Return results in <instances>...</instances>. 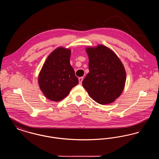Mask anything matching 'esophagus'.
Returning a JSON list of instances; mask_svg holds the SVG:
<instances>
[{"label":"esophagus","mask_w":159,"mask_h":159,"mask_svg":"<svg viewBox=\"0 0 159 159\" xmlns=\"http://www.w3.org/2000/svg\"><path fill=\"white\" fill-rule=\"evenodd\" d=\"M83 80V77H80L79 78V83L81 84L82 83V81Z\"/></svg>","instance_id":"34e87169"}]
</instances>
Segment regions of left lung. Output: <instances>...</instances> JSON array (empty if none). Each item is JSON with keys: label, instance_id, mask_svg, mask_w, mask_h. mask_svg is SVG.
<instances>
[{"label": "left lung", "instance_id": "1", "mask_svg": "<svg viewBox=\"0 0 159 159\" xmlns=\"http://www.w3.org/2000/svg\"><path fill=\"white\" fill-rule=\"evenodd\" d=\"M89 72L83 79L84 88L100 104L112 103L121 95L126 82V71L121 61L106 46L88 47Z\"/></svg>", "mask_w": 159, "mask_h": 159}]
</instances>
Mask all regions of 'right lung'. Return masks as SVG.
<instances>
[{
    "label": "right lung",
    "mask_w": 159,
    "mask_h": 159,
    "mask_svg": "<svg viewBox=\"0 0 159 159\" xmlns=\"http://www.w3.org/2000/svg\"><path fill=\"white\" fill-rule=\"evenodd\" d=\"M70 55L69 49L57 48L48 56L39 73V87L49 100L60 101L79 83L70 63Z\"/></svg>",
    "instance_id": "1"
}]
</instances>
